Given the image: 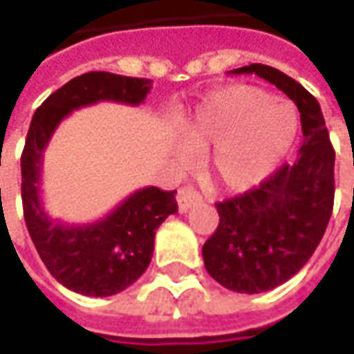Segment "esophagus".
<instances>
[{"label":"esophagus","instance_id":"1","mask_svg":"<svg viewBox=\"0 0 354 354\" xmlns=\"http://www.w3.org/2000/svg\"><path fill=\"white\" fill-rule=\"evenodd\" d=\"M198 203H203V197H201V193H197L195 189H191V187H183V189H179V193H177V205H179V211L187 212L191 207H195Z\"/></svg>","mask_w":354,"mask_h":354}]
</instances>
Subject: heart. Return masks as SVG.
<instances>
[{"label": "heart", "mask_w": 354, "mask_h": 354, "mask_svg": "<svg viewBox=\"0 0 354 354\" xmlns=\"http://www.w3.org/2000/svg\"><path fill=\"white\" fill-rule=\"evenodd\" d=\"M299 118L292 104L250 84L209 92L183 126L193 151L211 145L207 171L223 189L246 191L262 183L290 153ZM189 159V153H183Z\"/></svg>", "instance_id": "b5f03b06"}]
</instances>
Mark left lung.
<instances>
[{
  "mask_svg": "<svg viewBox=\"0 0 354 354\" xmlns=\"http://www.w3.org/2000/svg\"><path fill=\"white\" fill-rule=\"evenodd\" d=\"M230 75L272 82L299 110L304 143L292 165H281L260 187L216 203L218 228L205 246V268L221 286L262 293L295 276L325 234L333 212L335 151L319 102L292 76L268 64H248Z\"/></svg>",
  "mask_w": 354,
  "mask_h": 354,
  "instance_id": "obj_1",
  "label": "left lung"
}]
</instances>
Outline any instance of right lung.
Wrapping results in <instances>:
<instances>
[{
  "mask_svg": "<svg viewBox=\"0 0 354 354\" xmlns=\"http://www.w3.org/2000/svg\"><path fill=\"white\" fill-rule=\"evenodd\" d=\"M149 90V78L86 73L53 92L31 120L21 156L25 225L53 278L76 293L108 297L142 276L153 256L156 230L177 212V191L143 187L96 223L66 225L50 218L41 201L43 151L73 110L106 100L140 106Z\"/></svg>",
  "mask_w": 354,
  "mask_h": 354,
  "instance_id": "add662e5",
  "label": "right lung"
}]
</instances>
